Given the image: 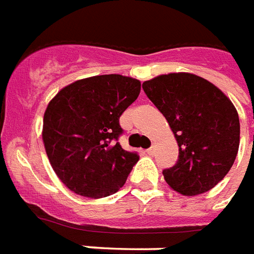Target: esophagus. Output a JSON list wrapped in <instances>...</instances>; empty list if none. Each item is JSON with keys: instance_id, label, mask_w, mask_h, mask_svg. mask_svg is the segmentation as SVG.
I'll list each match as a JSON object with an SVG mask.
<instances>
[{"instance_id": "34e87169", "label": "esophagus", "mask_w": 254, "mask_h": 254, "mask_svg": "<svg viewBox=\"0 0 254 254\" xmlns=\"http://www.w3.org/2000/svg\"><path fill=\"white\" fill-rule=\"evenodd\" d=\"M146 153H148L149 156H153L155 155V148H153V146H151L149 149H146Z\"/></svg>"}]
</instances>
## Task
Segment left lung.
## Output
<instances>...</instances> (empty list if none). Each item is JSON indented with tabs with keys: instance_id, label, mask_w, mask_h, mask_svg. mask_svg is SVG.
I'll return each mask as SVG.
<instances>
[{
	"instance_id": "left-lung-1",
	"label": "left lung",
	"mask_w": 254,
	"mask_h": 254,
	"mask_svg": "<svg viewBox=\"0 0 254 254\" xmlns=\"http://www.w3.org/2000/svg\"><path fill=\"white\" fill-rule=\"evenodd\" d=\"M146 97L170 124L179 159L163 171L176 192L194 196L215 187L232 168L240 145V120L217 86L189 72L159 75L142 83Z\"/></svg>"
}]
</instances>
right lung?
I'll return each mask as SVG.
<instances>
[{
	"label": "right lung",
	"mask_w": 254,
	"mask_h": 254,
	"mask_svg": "<svg viewBox=\"0 0 254 254\" xmlns=\"http://www.w3.org/2000/svg\"><path fill=\"white\" fill-rule=\"evenodd\" d=\"M140 90L129 76L98 75L65 86L48 103L43 142L58 178L75 194L105 198L125 185L140 157L120 145V117Z\"/></svg>",
	"instance_id": "right-lung-1"
}]
</instances>
